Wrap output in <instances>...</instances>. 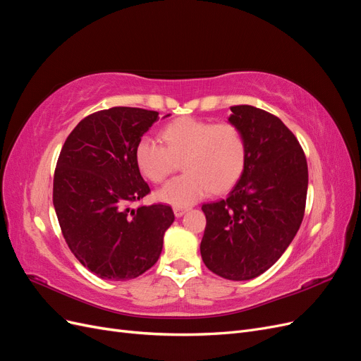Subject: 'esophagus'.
Wrapping results in <instances>:
<instances>
[{"label":"esophagus","instance_id":"esophagus-1","mask_svg":"<svg viewBox=\"0 0 361 361\" xmlns=\"http://www.w3.org/2000/svg\"><path fill=\"white\" fill-rule=\"evenodd\" d=\"M187 211H188L187 207H179V206H174V207H173V212H174V215H176L178 218L182 216Z\"/></svg>","mask_w":361,"mask_h":361}]
</instances>
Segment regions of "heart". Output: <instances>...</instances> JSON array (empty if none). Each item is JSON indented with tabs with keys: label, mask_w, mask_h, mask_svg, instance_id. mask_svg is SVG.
<instances>
[{
	"label": "heart",
	"mask_w": 361,
	"mask_h": 361,
	"mask_svg": "<svg viewBox=\"0 0 361 361\" xmlns=\"http://www.w3.org/2000/svg\"><path fill=\"white\" fill-rule=\"evenodd\" d=\"M166 146L154 137H141L134 150L137 167L149 180L161 183L178 169L187 171L158 191L173 206H190L212 191L231 190L245 167V140L232 123H212L192 117L174 120L162 130Z\"/></svg>",
	"instance_id": "obj_1"
}]
</instances>
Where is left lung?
Returning a JSON list of instances; mask_svg holds the SVG:
<instances>
[{"instance_id":"left-lung-1","label":"left lung","mask_w":361,"mask_h":361,"mask_svg":"<svg viewBox=\"0 0 361 361\" xmlns=\"http://www.w3.org/2000/svg\"><path fill=\"white\" fill-rule=\"evenodd\" d=\"M231 111L227 122L245 140V167L226 199L202 206L200 253L216 276L241 281L264 274L297 235L309 171L298 140L279 117L251 105Z\"/></svg>"}]
</instances>
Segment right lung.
<instances>
[{
  "instance_id": "right-lung-1",
  "label": "right lung",
  "mask_w": 361,
  "mask_h": 361,
  "mask_svg": "<svg viewBox=\"0 0 361 361\" xmlns=\"http://www.w3.org/2000/svg\"><path fill=\"white\" fill-rule=\"evenodd\" d=\"M158 118L157 111L130 106L93 113L60 152L52 202L63 236L75 257L104 280H130L154 267L174 221L166 204L130 207L150 191L134 150Z\"/></svg>"
}]
</instances>
